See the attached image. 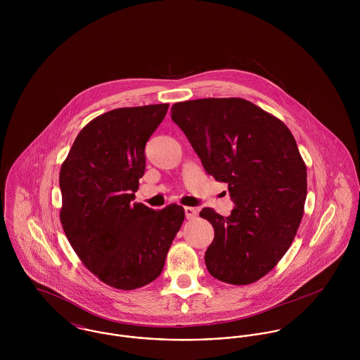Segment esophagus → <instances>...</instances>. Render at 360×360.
<instances>
[{"label":"esophagus","instance_id":"34e87169","mask_svg":"<svg viewBox=\"0 0 360 360\" xmlns=\"http://www.w3.org/2000/svg\"><path fill=\"white\" fill-rule=\"evenodd\" d=\"M184 213H186V217H187V219H194V217L198 214V210H197L195 207L186 206V207H184Z\"/></svg>","mask_w":360,"mask_h":360}]
</instances>
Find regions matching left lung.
I'll return each mask as SVG.
<instances>
[{
	"label": "left lung",
	"mask_w": 360,
	"mask_h": 360,
	"mask_svg": "<svg viewBox=\"0 0 360 360\" xmlns=\"http://www.w3.org/2000/svg\"><path fill=\"white\" fill-rule=\"evenodd\" d=\"M183 130L206 173L229 184L234 209L224 217L204 207L214 229L205 252L217 280L245 285L267 274L288 251L307 200V166L288 127L243 98L174 103Z\"/></svg>",
	"instance_id": "obj_1"
}]
</instances>
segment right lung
I'll list each match as a JSON object with an SVG mask.
<instances>
[{
	"label": "right lung",
	"instance_id": "1",
	"mask_svg": "<svg viewBox=\"0 0 360 360\" xmlns=\"http://www.w3.org/2000/svg\"><path fill=\"white\" fill-rule=\"evenodd\" d=\"M167 108L100 115L77 134L60 167L63 231L84 266L117 290L154 281L184 220L183 206L155 210L133 202L146 172V144Z\"/></svg>",
	"mask_w": 360,
	"mask_h": 360
}]
</instances>
